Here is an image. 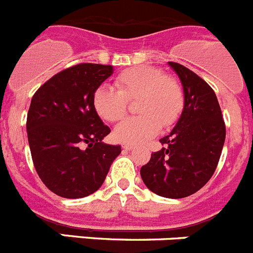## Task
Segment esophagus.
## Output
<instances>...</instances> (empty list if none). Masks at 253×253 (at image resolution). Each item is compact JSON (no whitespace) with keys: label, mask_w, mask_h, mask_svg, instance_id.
I'll return each instance as SVG.
<instances>
[{"label":"esophagus","mask_w":253,"mask_h":253,"mask_svg":"<svg viewBox=\"0 0 253 253\" xmlns=\"http://www.w3.org/2000/svg\"><path fill=\"white\" fill-rule=\"evenodd\" d=\"M122 149L129 151V150L133 149V145H131V143H124V145H122Z\"/></svg>","instance_id":"obj_1"}]
</instances>
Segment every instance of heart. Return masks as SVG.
I'll return each instance as SVG.
<instances>
[{
    "mask_svg": "<svg viewBox=\"0 0 253 253\" xmlns=\"http://www.w3.org/2000/svg\"><path fill=\"white\" fill-rule=\"evenodd\" d=\"M116 89L98 87L93 93L95 113L107 122L121 120L127 111V102L136 101L137 117L126 118L113 129V137L120 142L138 145L169 127L180 116L184 95L175 78L165 76L159 68L138 65L118 74Z\"/></svg>",
    "mask_w": 253,
    "mask_h": 253,
    "instance_id": "b5f03b06",
    "label": "heart"
}]
</instances>
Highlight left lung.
Wrapping results in <instances>:
<instances>
[{
	"label": "left lung",
	"mask_w": 253,
	"mask_h": 253,
	"mask_svg": "<svg viewBox=\"0 0 253 253\" xmlns=\"http://www.w3.org/2000/svg\"><path fill=\"white\" fill-rule=\"evenodd\" d=\"M180 79L184 107L165 147L141 168V177L155 194L179 199L194 194L214 174L226 140V126L214 90L184 65L169 61Z\"/></svg>",
	"instance_id": "1"
}]
</instances>
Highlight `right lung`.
Wrapping results in <instances>:
<instances>
[{
    "mask_svg": "<svg viewBox=\"0 0 253 253\" xmlns=\"http://www.w3.org/2000/svg\"><path fill=\"white\" fill-rule=\"evenodd\" d=\"M112 74V65H74L50 78L31 99L26 131L34 166L59 197L78 199L97 192L121 154L120 145L102 142L111 129L92 102Z\"/></svg>",
    "mask_w": 253,
    "mask_h": 253,
    "instance_id": "obj_1",
    "label": "right lung"
}]
</instances>
